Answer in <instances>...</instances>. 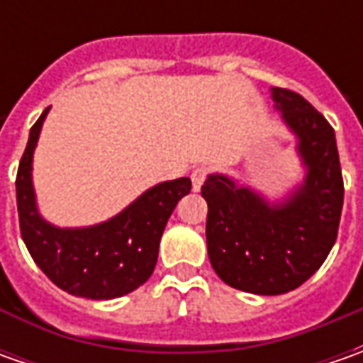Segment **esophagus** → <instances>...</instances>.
<instances>
[{
	"mask_svg": "<svg viewBox=\"0 0 363 363\" xmlns=\"http://www.w3.org/2000/svg\"><path fill=\"white\" fill-rule=\"evenodd\" d=\"M206 175H208L206 167H196L191 172V188H194V191H200L202 189L203 182H206Z\"/></svg>",
	"mask_w": 363,
	"mask_h": 363,
	"instance_id": "obj_1",
	"label": "esophagus"
}]
</instances>
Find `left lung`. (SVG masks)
I'll use <instances>...</instances> for the list:
<instances>
[{
  "instance_id": "8db88e82",
  "label": "left lung",
  "mask_w": 363,
  "mask_h": 363,
  "mask_svg": "<svg viewBox=\"0 0 363 363\" xmlns=\"http://www.w3.org/2000/svg\"><path fill=\"white\" fill-rule=\"evenodd\" d=\"M274 106L299 139L305 182L286 202L269 203L226 175H208V257L226 285L255 295L301 286L328 258L337 238L343 177L328 119L289 89H272Z\"/></svg>"
}]
</instances>
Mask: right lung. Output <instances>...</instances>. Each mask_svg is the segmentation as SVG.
<instances>
[{
    "instance_id": "obj_1",
    "label": "right lung",
    "mask_w": 363,
    "mask_h": 363,
    "mask_svg": "<svg viewBox=\"0 0 363 363\" xmlns=\"http://www.w3.org/2000/svg\"><path fill=\"white\" fill-rule=\"evenodd\" d=\"M46 115L48 108L30 129L16 177L21 238L35 264L66 293L96 301L123 297L151 277L161 234L191 182L179 177L157 184L103 224L56 228L40 216L32 186V155Z\"/></svg>"
}]
</instances>
